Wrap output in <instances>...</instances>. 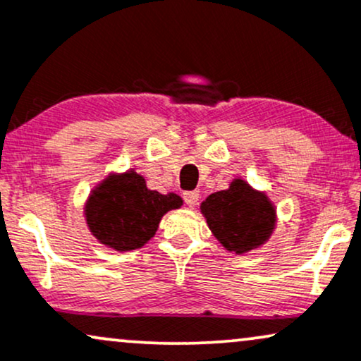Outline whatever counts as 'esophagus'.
Returning a JSON list of instances; mask_svg holds the SVG:
<instances>
[{
  "label": "esophagus",
  "instance_id": "esophagus-1",
  "mask_svg": "<svg viewBox=\"0 0 361 361\" xmlns=\"http://www.w3.org/2000/svg\"><path fill=\"white\" fill-rule=\"evenodd\" d=\"M198 198H200V193L197 192V190H193V192H185L183 193V200L185 203L188 207H195L198 203Z\"/></svg>",
  "mask_w": 361,
  "mask_h": 361
}]
</instances>
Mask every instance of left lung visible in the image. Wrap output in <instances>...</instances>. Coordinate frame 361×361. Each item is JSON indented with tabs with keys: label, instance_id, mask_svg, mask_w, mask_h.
<instances>
[{
	"label": "left lung",
	"instance_id": "left-lung-1",
	"mask_svg": "<svg viewBox=\"0 0 361 361\" xmlns=\"http://www.w3.org/2000/svg\"><path fill=\"white\" fill-rule=\"evenodd\" d=\"M202 212L214 235L237 254L262 245L276 224V210L266 195L254 192L242 180L212 193L202 203Z\"/></svg>",
	"mask_w": 361,
	"mask_h": 361
}]
</instances>
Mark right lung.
Returning a JSON list of instances; mask_svg holds the SVG:
<instances>
[{"label":"right lung","mask_w":361,"mask_h":361,"mask_svg":"<svg viewBox=\"0 0 361 361\" xmlns=\"http://www.w3.org/2000/svg\"><path fill=\"white\" fill-rule=\"evenodd\" d=\"M181 207L175 193L161 195L146 188L145 178L128 171L107 178L90 195L85 215L90 232L117 250L139 249L154 235L168 210Z\"/></svg>","instance_id":"right-lung-1"}]
</instances>
